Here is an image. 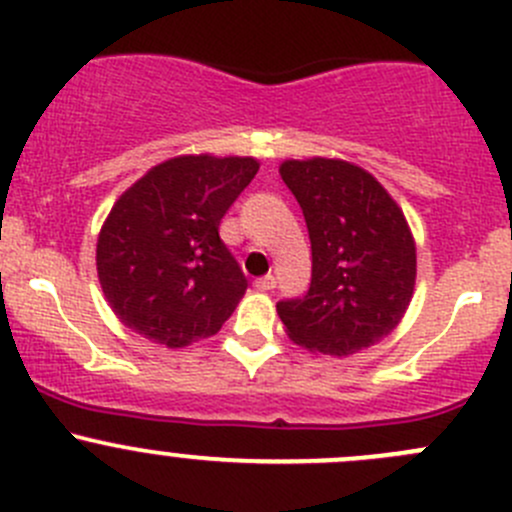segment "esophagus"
Listing matches in <instances>:
<instances>
[{
	"instance_id": "esophagus-1",
	"label": "esophagus",
	"mask_w": 512,
	"mask_h": 512,
	"mask_svg": "<svg viewBox=\"0 0 512 512\" xmlns=\"http://www.w3.org/2000/svg\"><path fill=\"white\" fill-rule=\"evenodd\" d=\"M275 277L272 275H265L260 277V280H255V289H260V292H270V289H275Z\"/></svg>"
}]
</instances>
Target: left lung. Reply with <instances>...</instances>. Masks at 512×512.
Listing matches in <instances>:
<instances>
[{"mask_svg":"<svg viewBox=\"0 0 512 512\" xmlns=\"http://www.w3.org/2000/svg\"><path fill=\"white\" fill-rule=\"evenodd\" d=\"M307 220L312 285L277 304L287 337L312 354L352 356L389 337L416 287V240L389 190L342 158L282 160Z\"/></svg>","mask_w":512,"mask_h":512,"instance_id":"obj_1","label":"left lung"}]
</instances>
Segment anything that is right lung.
<instances>
[{
    "instance_id": "1",
    "label": "right lung",
    "mask_w": 512,
    "mask_h": 512,
    "mask_svg": "<svg viewBox=\"0 0 512 512\" xmlns=\"http://www.w3.org/2000/svg\"><path fill=\"white\" fill-rule=\"evenodd\" d=\"M257 170L252 156L188 153L123 190L96 242L98 282L123 327L168 349L220 332L247 280L218 227Z\"/></svg>"
}]
</instances>
